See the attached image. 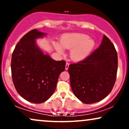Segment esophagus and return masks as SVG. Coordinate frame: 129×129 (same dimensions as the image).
<instances>
[{
	"label": "esophagus",
	"instance_id": "34e87169",
	"mask_svg": "<svg viewBox=\"0 0 129 129\" xmlns=\"http://www.w3.org/2000/svg\"><path fill=\"white\" fill-rule=\"evenodd\" d=\"M69 67V62H67L66 65V70H68Z\"/></svg>",
	"mask_w": 129,
	"mask_h": 129
}]
</instances>
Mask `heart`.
Wrapping results in <instances>:
<instances>
[{
	"mask_svg": "<svg viewBox=\"0 0 129 129\" xmlns=\"http://www.w3.org/2000/svg\"><path fill=\"white\" fill-rule=\"evenodd\" d=\"M60 44L63 48L71 50L70 56L72 59L81 60L91 52L94 47V41L84 34L69 33L62 35ZM56 47L59 52H63L59 45H56Z\"/></svg>",
	"mask_w": 129,
	"mask_h": 129,
	"instance_id": "1",
	"label": "heart"
}]
</instances>
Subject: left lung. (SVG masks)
<instances>
[{
  "instance_id": "left-lung-1",
  "label": "left lung",
  "mask_w": 129,
  "mask_h": 129,
  "mask_svg": "<svg viewBox=\"0 0 129 129\" xmlns=\"http://www.w3.org/2000/svg\"><path fill=\"white\" fill-rule=\"evenodd\" d=\"M117 70L116 50L104 35L100 47L84 60L69 66L68 71L74 94L85 104L100 101L112 91Z\"/></svg>"
}]
</instances>
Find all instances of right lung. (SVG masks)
Here are the masks:
<instances>
[{"mask_svg":"<svg viewBox=\"0 0 129 129\" xmlns=\"http://www.w3.org/2000/svg\"><path fill=\"white\" fill-rule=\"evenodd\" d=\"M45 35L36 29L16 44L11 57L13 82L21 96L33 103H44L56 89L59 76L66 69L65 60H53L37 47L35 39Z\"/></svg>","mask_w":129,"mask_h":129,"instance_id":"add662e5","label":"right lung"}]
</instances>
